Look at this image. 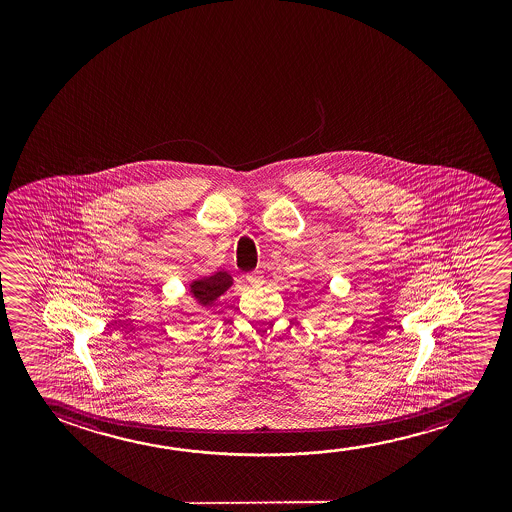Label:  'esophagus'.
<instances>
[{
    "label": "esophagus",
    "mask_w": 512,
    "mask_h": 512,
    "mask_svg": "<svg viewBox=\"0 0 512 512\" xmlns=\"http://www.w3.org/2000/svg\"><path fill=\"white\" fill-rule=\"evenodd\" d=\"M246 281L252 285V287H260L264 283V276L260 271H253V273L246 274Z\"/></svg>",
    "instance_id": "1"
}]
</instances>
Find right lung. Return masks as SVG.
<instances>
[{
    "label": "right lung",
    "mask_w": 512,
    "mask_h": 512,
    "mask_svg": "<svg viewBox=\"0 0 512 512\" xmlns=\"http://www.w3.org/2000/svg\"><path fill=\"white\" fill-rule=\"evenodd\" d=\"M232 285V276L225 271L211 274V276H203L190 283V294L196 299L201 306H211L217 301L220 295L227 292V288Z\"/></svg>",
    "instance_id": "obj_1"
}]
</instances>
